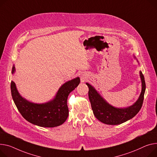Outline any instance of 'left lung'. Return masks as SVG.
Masks as SVG:
<instances>
[{"label": "left lung", "mask_w": 157, "mask_h": 157, "mask_svg": "<svg viewBox=\"0 0 157 157\" xmlns=\"http://www.w3.org/2000/svg\"><path fill=\"white\" fill-rule=\"evenodd\" d=\"M134 58L136 59L134 56ZM136 60L138 62L137 59ZM140 76L141 81V91L139 98L132 105L124 108L115 107L110 105L95 88L86 82L89 88L88 97L91 109L95 117L100 122L108 125H118L133 118L142 107L146 90L144 78L141 71H140Z\"/></svg>", "instance_id": "obj_1"}]
</instances>
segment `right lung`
I'll return each instance as SVG.
<instances>
[{
    "mask_svg": "<svg viewBox=\"0 0 157 157\" xmlns=\"http://www.w3.org/2000/svg\"><path fill=\"white\" fill-rule=\"evenodd\" d=\"M15 71L16 68L13 65V75ZM79 82V77L66 82L59 88L53 99L43 103L31 102L23 98L13 81L10 83V89L17 110L27 121L40 127L54 128L63 124L67 119V98L69 93L78 86Z\"/></svg>",
    "mask_w": 157,
    "mask_h": 157,
    "instance_id": "right-lung-1",
    "label": "right lung"
}]
</instances>
